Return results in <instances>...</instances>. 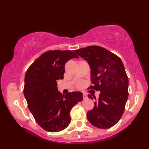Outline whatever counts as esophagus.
I'll return each instance as SVG.
<instances>
[{
	"mask_svg": "<svg viewBox=\"0 0 149 149\" xmlns=\"http://www.w3.org/2000/svg\"><path fill=\"white\" fill-rule=\"evenodd\" d=\"M83 99H87V95L86 93H83Z\"/></svg>",
	"mask_w": 149,
	"mask_h": 149,
	"instance_id": "obj_1",
	"label": "esophagus"
}]
</instances>
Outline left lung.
Wrapping results in <instances>:
<instances>
[{
	"label": "left lung",
	"instance_id": "8db88e82",
	"mask_svg": "<svg viewBox=\"0 0 149 149\" xmlns=\"http://www.w3.org/2000/svg\"><path fill=\"white\" fill-rule=\"evenodd\" d=\"M75 52L90 66L93 86L90 88L100 91L99 99L94 97L93 109L87 112L88 121L100 129L111 127L121 118L128 99L129 80L123 63L118 56L99 46ZM88 97L93 99L90 94Z\"/></svg>",
	"mask_w": 149,
	"mask_h": 149
}]
</instances>
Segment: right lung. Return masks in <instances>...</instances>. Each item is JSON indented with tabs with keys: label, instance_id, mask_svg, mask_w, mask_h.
Segmentation results:
<instances>
[{
	"label": "right lung",
	"instance_id": "add662e5",
	"mask_svg": "<svg viewBox=\"0 0 149 149\" xmlns=\"http://www.w3.org/2000/svg\"><path fill=\"white\" fill-rule=\"evenodd\" d=\"M72 58L79 57L71 50H50L37 58L26 72L24 94L28 107L47 131L56 132L67 127L72 108L83 100L80 91L65 95L57 87V81L63 79L66 63Z\"/></svg>",
	"mask_w": 149,
	"mask_h": 149
}]
</instances>
